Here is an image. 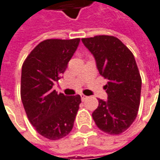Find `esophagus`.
Returning a JSON list of instances; mask_svg holds the SVG:
<instances>
[{"mask_svg":"<svg viewBox=\"0 0 160 160\" xmlns=\"http://www.w3.org/2000/svg\"><path fill=\"white\" fill-rule=\"evenodd\" d=\"M81 98H82V100H85L86 98H87V96H85V95H83V94H81Z\"/></svg>","mask_w":160,"mask_h":160,"instance_id":"esophagus-1","label":"esophagus"}]
</instances>
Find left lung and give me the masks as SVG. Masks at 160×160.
<instances>
[{
    "label": "left lung",
    "mask_w": 160,
    "mask_h": 160,
    "mask_svg": "<svg viewBox=\"0 0 160 160\" xmlns=\"http://www.w3.org/2000/svg\"><path fill=\"white\" fill-rule=\"evenodd\" d=\"M95 58L97 68L108 79V100L98 99L92 112L98 128L109 135L127 130L136 120L140 105L142 79L133 53L119 38L100 35L82 38Z\"/></svg>",
    "instance_id": "8db88e82"
}]
</instances>
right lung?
<instances>
[{"mask_svg": "<svg viewBox=\"0 0 160 160\" xmlns=\"http://www.w3.org/2000/svg\"><path fill=\"white\" fill-rule=\"evenodd\" d=\"M80 38L46 39L23 62L21 98L27 117L39 135L59 140L72 130L80 95L65 96L52 89L65 72Z\"/></svg>", "mask_w": 160, "mask_h": 160, "instance_id": "obj_1", "label": "right lung"}]
</instances>
